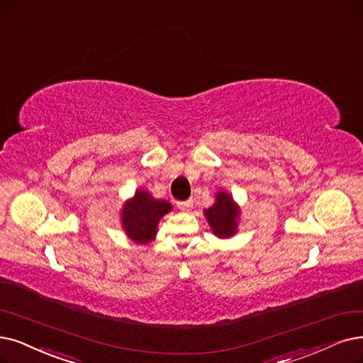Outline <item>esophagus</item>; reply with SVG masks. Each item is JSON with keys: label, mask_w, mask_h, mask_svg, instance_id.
<instances>
[{"label": "esophagus", "mask_w": 363, "mask_h": 363, "mask_svg": "<svg viewBox=\"0 0 363 363\" xmlns=\"http://www.w3.org/2000/svg\"><path fill=\"white\" fill-rule=\"evenodd\" d=\"M192 206H194V201H192V199H186V201H179V202H177V207H179L182 211H187Z\"/></svg>", "instance_id": "34e87169"}]
</instances>
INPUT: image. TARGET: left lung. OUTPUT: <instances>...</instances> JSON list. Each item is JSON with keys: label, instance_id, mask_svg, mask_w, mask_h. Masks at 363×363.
I'll return each instance as SVG.
<instances>
[{"label": "left lung", "instance_id": "left-lung-1", "mask_svg": "<svg viewBox=\"0 0 363 363\" xmlns=\"http://www.w3.org/2000/svg\"><path fill=\"white\" fill-rule=\"evenodd\" d=\"M206 217L217 237L228 238L235 234L238 208L228 194H217L216 204L206 210Z\"/></svg>", "mask_w": 363, "mask_h": 363}]
</instances>
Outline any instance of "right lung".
Segmentation results:
<instances>
[{"label":"right lung","mask_w":363,"mask_h":363,"mask_svg":"<svg viewBox=\"0 0 363 363\" xmlns=\"http://www.w3.org/2000/svg\"><path fill=\"white\" fill-rule=\"evenodd\" d=\"M169 210V202L155 199L146 191H138L131 201L126 202L122 211L125 232L135 242L146 244L153 240L159 220Z\"/></svg>","instance_id":"1"}]
</instances>
